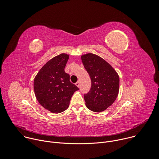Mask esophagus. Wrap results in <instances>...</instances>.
<instances>
[{"instance_id":"34e87169","label":"esophagus","mask_w":159,"mask_h":159,"mask_svg":"<svg viewBox=\"0 0 159 159\" xmlns=\"http://www.w3.org/2000/svg\"><path fill=\"white\" fill-rule=\"evenodd\" d=\"M75 85H76L78 87H80V82H77L75 83Z\"/></svg>"}]
</instances>
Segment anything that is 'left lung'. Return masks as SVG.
Masks as SVG:
<instances>
[{
    "instance_id": "8db88e82",
    "label": "left lung",
    "mask_w": 159,
    "mask_h": 159,
    "mask_svg": "<svg viewBox=\"0 0 159 159\" xmlns=\"http://www.w3.org/2000/svg\"><path fill=\"white\" fill-rule=\"evenodd\" d=\"M81 59L91 79L90 91L84 95L85 105L94 112L103 111L117 98L120 87L118 74L98 55L87 53L82 55Z\"/></svg>"
}]
</instances>
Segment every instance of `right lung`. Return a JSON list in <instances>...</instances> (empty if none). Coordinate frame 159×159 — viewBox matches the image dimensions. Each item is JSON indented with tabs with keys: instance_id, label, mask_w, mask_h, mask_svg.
Returning a JSON list of instances; mask_svg holds the SVG:
<instances>
[{
	"instance_id": "1",
	"label": "right lung",
	"mask_w": 159,
	"mask_h": 159,
	"mask_svg": "<svg viewBox=\"0 0 159 159\" xmlns=\"http://www.w3.org/2000/svg\"><path fill=\"white\" fill-rule=\"evenodd\" d=\"M69 55L61 53L44 64L34 80V90L39 103L53 113H60L69 106L71 98L79 88L65 72Z\"/></svg>"
}]
</instances>
